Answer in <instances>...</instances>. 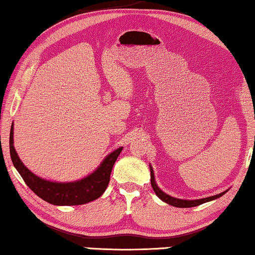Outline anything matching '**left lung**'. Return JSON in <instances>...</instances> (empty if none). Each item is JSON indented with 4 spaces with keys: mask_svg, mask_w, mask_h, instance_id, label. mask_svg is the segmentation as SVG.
Segmentation results:
<instances>
[{
    "mask_svg": "<svg viewBox=\"0 0 255 255\" xmlns=\"http://www.w3.org/2000/svg\"><path fill=\"white\" fill-rule=\"evenodd\" d=\"M150 170H151V185L152 188H153L155 195H157L159 198H160L162 201H165V203L172 205V206H175V207H195V206H199V205L206 203V201H211V200H214L216 198H219V197H221L222 195H225V192L222 193H219V195H215V196H212V197H207V198H203V199H197V200H183V199H178V198H174V197H170L168 195H166L164 191H161L160 189L157 187V184H155V181H154V174H153V170L150 167Z\"/></svg>",
    "mask_w": 255,
    "mask_h": 255,
    "instance_id": "8db88e82",
    "label": "left lung"
}]
</instances>
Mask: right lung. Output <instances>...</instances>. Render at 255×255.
Masks as SVG:
<instances>
[{
	"mask_svg": "<svg viewBox=\"0 0 255 255\" xmlns=\"http://www.w3.org/2000/svg\"><path fill=\"white\" fill-rule=\"evenodd\" d=\"M121 151L123 147L111 152L101 166L89 176L70 183H58L43 180L26 168L13 147V125L10 130V155L13 166L16 167L28 188L40 198L52 205H82L100 198L108 188L112 167Z\"/></svg>",
	"mask_w": 255,
	"mask_h": 255,
	"instance_id": "right-lung-1",
	"label": "right lung"
}]
</instances>
